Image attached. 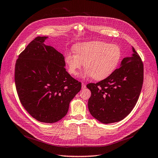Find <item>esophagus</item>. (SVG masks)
I'll list each match as a JSON object with an SVG mask.
<instances>
[{
	"label": "esophagus",
	"instance_id": "1",
	"mask_svg": "<svg viewBox=\"0 0 158 158\" xmlns=\"http://www.w3.org/2000/svg\"><path fill=\"white\" fill-rule=\"evenodd\" d=\"M81 87H82L83 89H85V88H86V85H85V84L84 83H82V84H81Z\"/></svg>",
	"mask_w": 158,
	"mask_h": 158
}]
</instances>
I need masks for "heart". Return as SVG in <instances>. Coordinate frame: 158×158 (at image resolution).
Returning a JSON list of instances; mask_svg holds the SVG:
<instances>
[{"label": "heart", "instance_id": "1", "mask_svg": "<svg viewBox=\"0 0 158 158\" xmlns=\"http://www.w3.org/2000/svg\"><path fill=\"white\" fill-rule=\"evenodd\" d=\"M73 52L64 54V61L69 73H79L84 64L83 78L93 77L101 81L109 77L118 67L122 57L120 48L116 44L105 42L91 41L75 44Z\"/></svg>", "mask_w": 158, "mask_h": 158}]
</instances>
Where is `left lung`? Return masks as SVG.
Masks as SVG:
<instances>
[{
  "label": "left lung",
  "mask_w": 158,
  "mask_h": 158,
  "mask_svg": "<svg viewBox=\"0 0 158 158\" xmlns=\"http://www.w3.org/2000/svg\"><path fill=\"white\" fill-rule=\"evenodd\" d=\"M132 48V56L124 57L119 68L109 77L87 85L91 92L89 110L103 124L123 120L138 101L143 84V66L140 57Z\"/></svg>",
  "instance_id": "8db88e82"
}]
</instances>
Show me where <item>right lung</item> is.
<instances>
[{"instance_id":"right-lung-1","label":"right lung","mask_w":158,"mask_h":158,"mask_svg":"<svg viewBox=\"0 0 158 158\" xmlns=\"http://www.w3.org/2000/svg\"><path fill=\"white\" fill-rule=\"evenodd\" d=\"M38 36L19 56L15 84L22 106L34 118L55 123L67 114L81 83L67 73L64 56Z\"/></svg>"}]
</instances>
